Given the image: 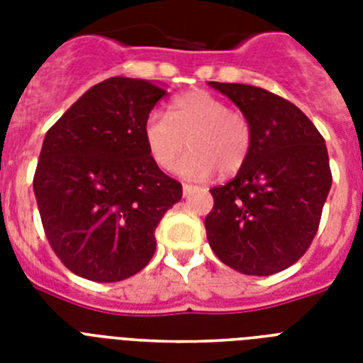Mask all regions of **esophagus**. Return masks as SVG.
I'll use <instances>...</instances> for the list:
<instances>
[{"label": "esophagus", "mask_w": 363, "mask_h": 363, "mask_svg": "<svg viewBox=\"0 0 363 363\" xmlns=\"http://www.w3.org/2000/svg\"><path fill=\"white\" fill-rule=\"evenodd\" d=\"M192 192H196V186H192V184H182V194L184 196H190Z\"/></svg>", "instance_id": "esophagus-1"}]
</instances>
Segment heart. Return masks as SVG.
<instances>
[{"instance_id": "b5f03b06", "label": "heart", "mask_w": 363, "mask_h": 363, "mask_svg": "<svg viewBox=\"0 0 363 363\" xmlns=\"http://www.w3.org/2000/svg\"><path fill=\"white\" fill-rule=\"evenodd\" d=\"M143 139L160 169H171L184 148L190 152L179 162L177 173L194 181L209 179L216 169L233 175L247 162L252 131L239 111L216 96L194 90L171 104L169 116L152 111L143 124Z\"/></svg>"}]
</instances>
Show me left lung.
Wrapping results in <instances>:
<instances>
[{"instance_id": "obj_1", "label": "left lung", "mask_w": 363, "mask_h": 363, "mask_svg": "<svg viewBox=\"0 0 363 363\" xmlns=\"http://www.w3.org/2000/svg\"><path fill=\"white\" fill-rule=\"evenodd\" d=\"M238 105L252 131L247 162L224 186L205 230L220 262L267 277L296 264L320 224L332 188L324 137L294 104L264 88L209 82Z\"/></svg>"}]
</instances>
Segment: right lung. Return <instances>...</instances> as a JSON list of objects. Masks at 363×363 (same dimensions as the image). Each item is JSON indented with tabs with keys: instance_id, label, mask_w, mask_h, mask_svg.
<instances>
[{
	"instance_id": "add662e5",
	"label": "right lung",
	"mask_w": 363,
	"mask_h": 363,
	"mask_svg": "<svg viewBox=\"0 0 363 363\" xmlns=\"http://www.w3.org/2000/svg\"><path fill=\"white\" fill-rule=\"evenodd\" d=\"M162 86L113 77L82 94L47 131L33 192L50 247L75 275L116 282L156 250L154 232L182 186L154 164L143 124Z\"/></svg>"
}]
</instances>
